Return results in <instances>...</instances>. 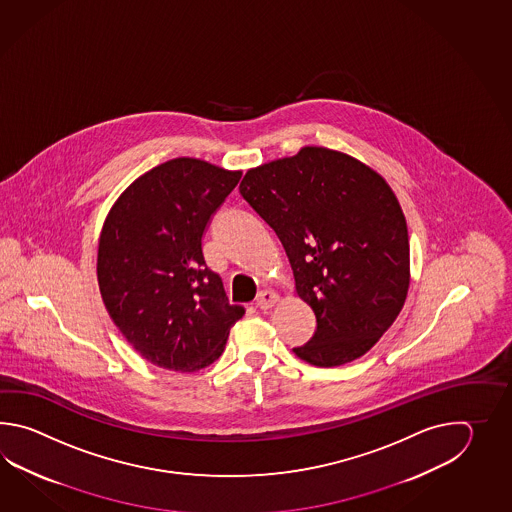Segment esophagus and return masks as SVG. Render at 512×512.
<instances>
[{
  "instance_id": "34e87169",
  "label": "esophagus",
  "mask_w": 512,
  "mask_h": 512,
  "mask_svg": "<svg viewBox=\"0 0 512 512\" xmlns=\"http://www.w3.org/2000/svg\"><path fill=\"white\" fill-rule=\"evenodd\" d=\"M276 302H278V294L272 293V291H261V293L258 294V298H256V305H258L260 309H263V311L274 307Z\"/></svg>"
}]
</instances>
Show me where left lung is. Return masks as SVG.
Returning a JSON list of instances; mask_svg holds the SVG:
<instances>
[{"label": "left lung", "instance_id": "obj_1", "mask_svg": "<svg viewBox=\"0 0 512 512\" xmlns=\"http://www.w3.org/2000/svg\"><path fill=\"white\" fill-rule=\"evenodd\" d=\"M240 194L282 241L316 331L294 348L320 368L370 351L403 309L410 243L392 188L346 153L307 146L249 170Z\"/></svg>", "mask_w": 512, "mask_h": 512}]
</instances>
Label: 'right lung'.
<instances>
[{
	"instance_id": "add662e5",
	"label": "right lung",
	"mask_w": 512,
	"mask_h": 512,
	"mask_svg": "<svg viewBox=\"0 0 512 512\" xmlns=\"http://www.w3.org/2000/svg\"><path fill=\"white\" fill-rule=\"evenodd\" d=\"M241 172L179 157L135 179L109 210L98 287L111 320L159 368L197 371L245 315L203 256V234Z\"/></svg>"
}]
</instances>
